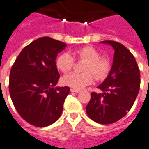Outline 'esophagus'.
Masks as SVG:
<instances>
[{"label": "esophagus", "instance_id": "1", "mask_svg": "<svg viewBox=\"0 0 149 149\" xmlns=\"http://www.w3.org/2000/svg\"><path fill=\"white\" fill-rule=\"evenodd\" d=\"M70 91H71L72 93H80V92H81V90H79V89H75V88H71Z\"/></svg>", "mask_w": 149, "mask_h": 149}]
</instances>
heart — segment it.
Instances as JSON below:
<instances>
[{
	"instance_id": "heart-1",
	"label": "heart",
	"mask_w": 149,
	"mask_h": 149,
	"mask_svg": "<svg viewBox=\"0 0 149 149\" xmlns=\"http://www.w3.org/2000/svg\"><path fill=\"white\" fill-rule=\"evenodd\" d=\"M72 56L68 52H64L56 60V66L62 72H68L74 65V58L86 61L83 71L85 72L78 73L72 72L61 78V83L65 86L75 89H81L87 86L93 81V73L97 79H103L110 70V62L100 55L97 49L93 47L86 46L77 49L72 52ZM74 57L72 58V56Z\"/></svg>"
}]
</instances>
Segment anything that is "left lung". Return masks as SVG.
Wrapping results in <instances>:
<instances>
[{
  "label": "left lung",
  "mask_w": 149,
  "mask_h": 149,
  "mask_svg": "<svg viewBox=\"0 0 149 149\" xmlns=\"http://www.w3.org/2000/svg\"><path fill=\"white\" fill-rule=\"evenodd\" d=\"M100 43L113 48V61L108 77L97 87L103 93H91L86 112L95 122L109 125L131 109L140 89V70L133 55L123 45L112 40Z\"/></svg>",
  "instance_id": "1"
}]
</instances>
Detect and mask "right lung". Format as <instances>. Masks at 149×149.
Masks as SVG:
<instances>
[{
    "instance_id": "right-lung-1",
    "label": "right lung",
    "mask_w": 149,
    "mask_h": 149,
    "mask_svg": "<svg viewBox=\"0 0 149 149\" xmlns=\"http://www.w3.org/2000/svg\"><path fill=\"white\" fill-rule=\"evenodd\" d=\"M66 46L51 37H40L22 49L12 67V101L21 117L34 126H49L61 115L70 89L56 87L60 78L56 58Z\"/></svg>"
}]
</instances>
